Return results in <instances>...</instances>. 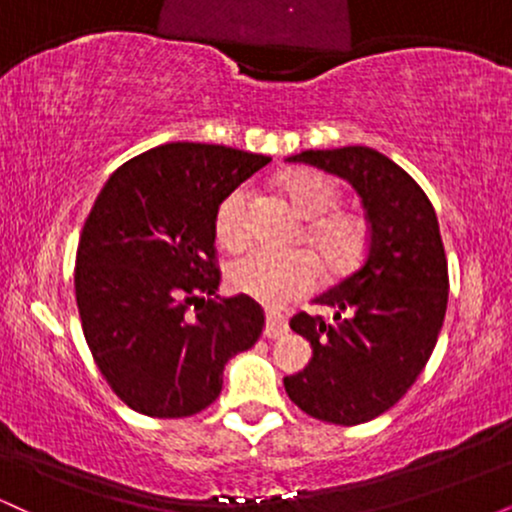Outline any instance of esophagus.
Segmentation results:
<instances>
[{"instance_id":"esophagus-1","label":"esophagus","mask_w":512,"mask_h":512,"mask_svg":"<svg viewBox=\"0 0 512 512\" xmlns=\"http://www.w3.org/2000/svg\"><path fill=\"white\" fill-rule=\"evenodd\" d=\"M289 332V322L284 315L279 313H267V322H264V337L279 339Z\"/></svg>"}]
</instances>
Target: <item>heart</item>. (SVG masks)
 <instances>
[{"mask_svg":"<svg viewBox=\"0 0 512 512\" xmlns=\"http://www.w3.org/2000/svg\"><path fill=\"white\" fill-rule=\"evenodd\" d=\"M291 204L305 219L330 214L339 202L337 185L325 175L298 173L284 182ZM250 190L238 187L219 204L216 211V238L228 248H238L248 238ZM315 250L332 269L354 264L366 245V223L354 214H332L313 223L310 231ZM228 284L267 308H284L286 303L305 296L320 284V264L308 252H286L272 248H252L228 269Z\"/></svg>","mask_w":512,"mask_h":512,"instance_id":"1","label":"heart"}]
</instances>
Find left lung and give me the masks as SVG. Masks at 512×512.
Masks as SVG:
<instances>
[{"label":"left lung","instance_id":"8db88e82","mask_svg":"<svg viewBox=\"0 0 512 512\" xmlns=\"http://www.w3.org/2000/svg\"><path fill=\"white\" fill-rule=\"evenodd\" d=\"M286 161L349 182L368 219L361 267L313 301L327 305L332 320L291 317L313 358L286 375V395L320 421L366 424L395 407L438 342L448 308L438 216L407 170L370 146L310 149Z\"/></svg>","mask_w":512,"mask_h":512}]
</instances>
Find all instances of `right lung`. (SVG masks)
<instances>
[{
  "label": "right lung",
  "mask_w": 512,
  "mask_h": 512,
  "mask_svg": "<svg viewBox=\"0 0 512 512\" xmlns=\"http://www.w3.org/2000/svg\"><path fill=\"white\" fill-rule=\"evenodd\" d=\"M269 161L170 142L117 168L96 197L76 250V305L98 368L139 414L207 409L228 358L260 339V305L216 296L214 240L219 204Z\"/></svg>",
  "instance_id": "obj_1"
}]
</instances>
